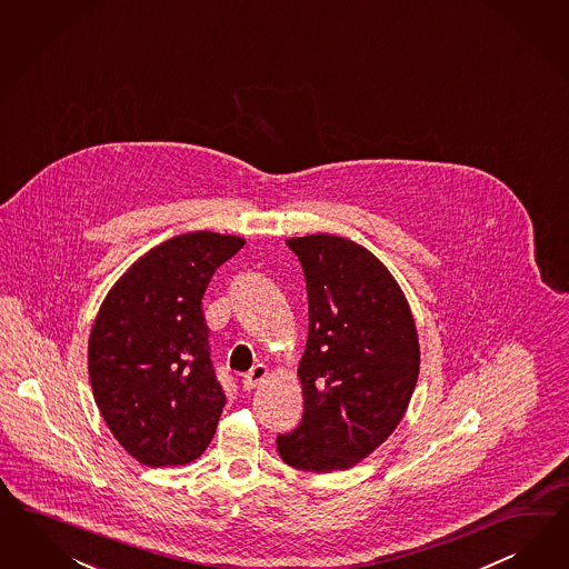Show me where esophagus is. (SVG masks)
Returning <instances> with one entry per match:
<instances>
[{"label": "esophagus", "instance_id": "esophagus-1", "mask_svg": "<svg viewBox=\"0 0 569 569\" xmlns=\"http://www.w3.org/2000/svg\"><path fill=\"white\" fill-rule=\"evenodd\" d=\"M266 376H268V370H266V366H253L249 372L243 376V389L251 390L256 389V387H260L261 382L266 380Z\"/></svg>", "mask_w": 569, "mask_h": 569}]
</instances>
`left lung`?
I'll return each mask as SVG.
<instances>
[{
	"label": "left lung",
	"instance_id": "obj_1",
	"mask_svg": "<svg viewBox=\"0 0 569 569\" xmlns=\"http://www.w3.org/2000/svg\"><path fill=\"white\" fill-rule=\"evenodd\" d=\"M308 284L309 330L299 361L303 418L278 435L297 470H349L406 416L420 345L406 295L366 247L335 234L287 241Z\"/></svg>",
	"mask_w": 569,
	"mask_h": 569
}]
</instances>
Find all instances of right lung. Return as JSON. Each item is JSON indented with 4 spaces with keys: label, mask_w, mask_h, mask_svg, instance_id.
I'll list each match as a JSON object with an SVG mask.
<instances>
[{
    "label": "right lung",
    "mask_w": 569,
    "mask_h": 569,
    "mask_svg": "<svg viewBox=\"0 0 569 569\" xmlns=\"http://www.w3.org/2000/svg\"><path fill=\"white\" fill-rule=\"evenodd\" d=\"M244 239L187 232L118 278L89 337V378L114 439L139 463L184 466L213 439L224 390L201 309L213 272Z\"/></svg>",
    "instance_id": "obj_1"
}]
</instances>
